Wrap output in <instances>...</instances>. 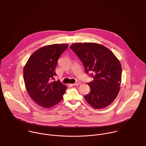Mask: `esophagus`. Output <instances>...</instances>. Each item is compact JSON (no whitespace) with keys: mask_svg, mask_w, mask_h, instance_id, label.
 <instances>
[{"mask_svg":"<svg viewBox=\"0 0 146 146\" xmlns=\"http://www.w3.org/2000/svg\"><path fill=\"white\" fill-rule=\"evenodd\" d=\"M81 84V83L80 81H77V82H76V83H74V84H73V85L74 86H78L80 85Z\"/></svg>","mask_w":146,"mask_h":146,"instance_id":"esophagus-1","label":"esophagus"}]
</instances>
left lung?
Masks as SVG:
<instances>
[{
  "instance_id": "1",
  "label": "left lung",
  "mask_w": 146,
  "mask_h": 146,
  "mask_svg": "<svg viewBox=\"0 0 146 146\" xmlns=\"http://www.w3.org/2000/svg\"><path fill=\"white\" fill-rule=\"evenodd\" d=\"M70 48L82 62L86 73L92 72L94 80L88 83L90 92L84 96L93 108L103 109L115 100L121 82L119 60L107 47L95 43H75Z\"/></svg>"
}]
</instances>
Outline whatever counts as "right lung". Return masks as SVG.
Returning a JSON list of instances; mask_svg holds the SVG:
<instances>
[{
  "instance_id": "obj_1",
  "label": "right lung",
  "mask_w": 146,
  "mask_h": 146,
  "mask_svg": "<svg viewBox=\"0 0 146 146\" xmlns=\"http://www.w3.org/2000/svg\"><path fill=\"white\" fill-rule=\"evenodd\" d=\"M68 46V44H54L41 47L31 55L24 66L27 91L41 107L51 108L63 99L66 86L59 80L51 81V79L56 75L59 57Z\"/></svg>"
}]
</instances>
